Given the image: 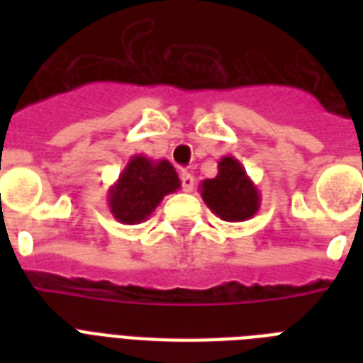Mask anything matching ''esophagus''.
Here are the masks:
<instances>
[{
  "label": "esophagus",
  "instance_id": "obj_1",
  "mask_svg": "<svg viewBox=\"0 0 363 363\" xmlns=\"http://www.w3.org/2000/svg\"><path fill=\"white\" fill-rule=\"evenodd\" d=\"M194 181H196V179H194V177L190 175V173H182V175H181L182 190H184V192H192V190H194Z\"/></svg>",
  "mask_w": 363,
  "mask_h": 363
}]
</instances>
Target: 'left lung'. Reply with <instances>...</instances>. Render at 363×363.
Masks as SVG:
<instances>
[{"mask_svg":"<svg viewBox=\"0 0 363 363\" xmlns=\"http://www.w3.org/2000/svg\"><path fill=\"white\" fill-rule=\"evenodd\" d=\"M205 205L224 222H245L259 209V192L233 156L218 162V175L199 184Z\"/></svg>","mask_w":363,"mask_h":363,"instance_id":"8db88e82","label":"left lung"}]
</instances>
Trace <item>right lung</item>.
<instances>
[{"label": "right lung", "mask_w": 363, "mask_h": 363, "mask_svg": "<svg viewBox=\"0 0 363 363\" xmlns=\"http://www.w3.org/2000/svg\"><path fill=\"white\" fill-rule=\"evenodd\" d=\"M181 188L175 167L167 160H152L135 154L109 188L111 215L128 226L141 224L152 215L167 194Z\"/></svg>", "instance_id": "right-lung-1"}]
</instances>
